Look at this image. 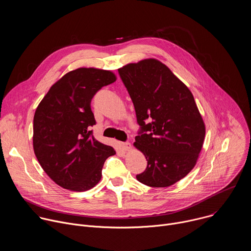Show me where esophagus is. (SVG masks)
Masks as SVG:
<instances>
[{"label": "esophagus", "mask_w": 251, "mask_h": 251, "mask_svg": "<svg viewBox=\"0 0 251 251\" xmlns=\"http://www.w3.org/2000/svg\"><path fill=\"white\" fill-rule=\"evenodd\" d=\"M121 148L124 150V151H130L132 149V145L130 144L129 142H125V143H121L120 144Z\"/></svg>", "instance_id": "1"}]
</instances>
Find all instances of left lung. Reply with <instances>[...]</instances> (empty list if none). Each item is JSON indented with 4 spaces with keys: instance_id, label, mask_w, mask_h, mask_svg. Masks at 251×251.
Listing matches in <instances>:
<instances>
[{
    "instance_id": "obj_1",
    "label": "left lung",
    "mask_w": 251,
    "mask_h": 251,
    "mask_svg": "<svg viewBox=\"0 0 251 251\" xmlns=\"http://www.w3.org/2000/svg\"><path fill=\"white\" fill-rule=\"evenodd\" d=\"M118 71L137 121L148 132L136 136L133 144L148 161L137 180L152 188L170 187L194 169L203 144L205 125L193 93L156 58L128 63ZM148 118L151 124L145 122Z\"/></svg>"
}]
</instances>
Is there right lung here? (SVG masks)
<instances>
[{
  "instance_id": "obj_1",
  "label": "right lung",
  "mask_w": 251,
  "mask_h": 251,
  "mask_svg": "<svg viewBox=\"0 0 251 251\" xmlns=\"http://www.w3.org/2000/svg\"><path fill=\"white\" fill-rule=\"evenodd\" d=\"M111 70L79 67L50 88L33 117V152L46 174L59 187L84 192L101 180L105 160L116 154L92 136L90 102L103 86L116 81Z\"/></svg>"
}]
</instances>
